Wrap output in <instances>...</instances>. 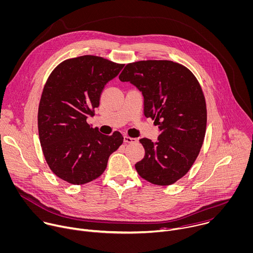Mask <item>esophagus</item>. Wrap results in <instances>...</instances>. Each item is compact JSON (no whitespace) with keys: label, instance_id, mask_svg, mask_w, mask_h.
<instances>
[{"label":"esophagus","instance_id":"34e87169","mask_svg":"<svg viewBox=\"0 0 253 253\" xmlns=\"http://www.w3.org/2000/svg\"><path fill=\"white\" fill-rule=\"evenodd\" d=\"M124 142L125 143H136L137 139L129 137V136H124Z\"/></svg>","mask_w":253,"mask_h":253}]
</instances>
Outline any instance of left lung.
Masks as SVG:
<instances>
[{
    "mask_svg": "<svg viewBox=\"0 0 253 253\" xmlns=\"http://www.w3.org/2000/svg\"><path fill=\"white\" fill-rule=\"evenodd\" d=\"M119 79L142 93L144 115L160 131L156 143L140 139L145 156L135 164L138 174L159 186L177 182L191 169L206 134V101L197 78L170 60H143L127 64Z\"/></svg>",
    "mask_w": 253,
    "mask_h": 253,
    "instance_id": "1",
    "label": "left lung"
}]
</instances>
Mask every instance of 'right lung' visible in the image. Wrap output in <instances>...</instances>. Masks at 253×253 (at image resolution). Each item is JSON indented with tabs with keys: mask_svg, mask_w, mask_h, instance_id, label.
I'll return each mask as SVG.
<instances>
[{
	"mask_svg": "<svg viewBox=\"0 0 253 253\" xmlns=\"http://www.w3.org/2000/svg\"><path fill=\"white\" fill-rule=\"evenodd\" d=\"M123 67L83 55L64 60L49 75L39 106V135L50 170L63 181L82 185L95 180L123 143L120 132L107 136L86 122L105 85Z\"/></svg>",
	"mask_w": 253,
	"mask_h": 253,
	"instance_id": "right-lung-1",
	"label": "right lung"
}]
</instances>
